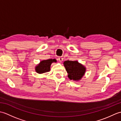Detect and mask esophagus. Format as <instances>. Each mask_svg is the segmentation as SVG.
Returning a JSON list of instances; mask_svg holds the SVG:
<instances>
[{
  "instance_id": "obj_1",
  "label": "esophagus",
  "mask_w": 121,
  "mask_h": 121,
  "mask_svg": "<svg viewBox=\"0 0 121 121\" xmlns=\"http://www.w3.org/2000/svg\"><path fill=\"white\" fill-rule=\"evenodd\" d=\"M58 60L59 61V62H62V61H63V59L62 57H59L58 58Z\"/></svg>"
}]
</instances>
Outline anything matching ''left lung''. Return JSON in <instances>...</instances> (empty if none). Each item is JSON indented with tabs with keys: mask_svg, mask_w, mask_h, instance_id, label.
Wrapping results in <instances>:
<instances>
[{
	"mask_svg": "<svg viewBox=\"0 0 121 121\" xmlns=\"http://www.w3.org/2000/svg\"><path fill=\"white\" fill-rule=\"evenodd\" d=\"M63 65L68 74V78L71 80L78 82L85 74L86 67L78 61L66 60L63 62Z\"/></svg>",
	"mask_w": 121,
	"mask_h": 121,
	"instance_id": "1",
	"label": "left lung"
}]
</instances>
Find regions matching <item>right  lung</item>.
I'll use <instances>...</instances> for the list:
<instances>
[{"mask_svg":"<svg viewBox=\"0 0 121 121\" xmlns=\"http://www.w3.org/2000/svg\"><path fill=\"white\" fill-rule=\"evenodd\" d=\"M56 59H50L41 61L39 64L35 66V71L38 74H43L50 70V66L53 62H56Z\"/></svg>","mask_w":121,"mask_h":121,"instance_id":"add662e5","label":"right lung"}]
</instances>
